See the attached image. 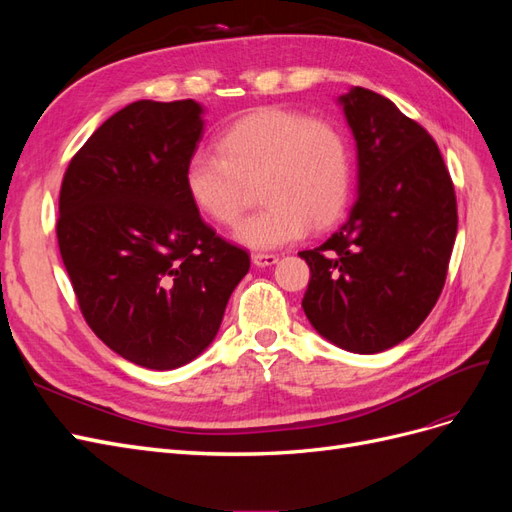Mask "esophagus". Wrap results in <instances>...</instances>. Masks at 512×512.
Wrapping results in <instances>:
<instances>
[{
  "mask_svg": "<svg viewBox=\"0 0 512 512\" xmlns=\"http://www.w3.org/2000/svg\"><path fill=\"white\" fill-rule=\"evenodd\" d=\"M252 262H254V267H273L277 262V256L275 254H254Z\"/></svg>",
  "mask_w": 512,
  "mask_h": 512,
  "instance_id": "esophagus-1",
  "label": "esophagus"
}]
</instances>
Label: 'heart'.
I'll list each match as a JSON object with an SVG mask.
<instances>
[{
    "label": "heart",
    "mask_w": 512,
    "mask_h": 512,
    "mask_svg": "<svg viewBox=\"0 0 512 512\" xmlns=\"http://www.w3.org/2000/svg\"><path fill=\"white\" fill-rule=\"evenodd\" d=\"M220 152L198 149L185 162L183 185L192 205L220 226H235L258 183L265 203L237 230L250 250H277L301 241L312 224L324 228L344 213L352 160L344 132L301 111L265 106L237 119Z\"/></svg>",
    "instance_id": "1"
}]
</instances>
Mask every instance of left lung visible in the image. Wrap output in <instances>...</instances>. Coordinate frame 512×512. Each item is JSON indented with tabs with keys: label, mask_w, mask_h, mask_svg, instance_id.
Wrapping results in <instances>:
<instances>
[{
	"label": "left lung",
	"mask_w": 512,
	"mask_h": 512,
	"mask_svg": "<svg viewBox=\"0 0 512 512\" xmlns=\"http://www.w3.org/2000/svg\"><path fill=\"white\" fill-rule=\"evenodd\" d=\"M356 143V203L344 226L299 252L303 312L331 344L389 350L429 316L457 237V200L436 141L376 91L337 98Z\"/></svg>",
	"instance_id": "left-lung-1"
}]
</instances>
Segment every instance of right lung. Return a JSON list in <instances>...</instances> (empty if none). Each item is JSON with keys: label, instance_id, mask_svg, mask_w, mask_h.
<instances>
[{"label": "right lung", "instance_id": "1", "mask_svg": "<svg viewBox=\"0 0 512 512\" xmlns=\"http://www.w3.org/2000/svg\"><path fill=\"white\" fill-rule=\"evenodd\" d=\"M203 113L194 100L128 104L89 136L59 192V252L81 312L147 369L205 352L250 271L247 252L215 235L185 192Z\"/></svg>", "mask_w": 512, "mask_h": 512}]
</instances>
